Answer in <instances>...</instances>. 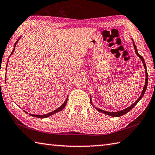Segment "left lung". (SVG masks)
Segmentation results:
<instances>
[{
    "label": "left lung",
    "instance_id": "left-lung-1",
    "mask_svg": "<svg viewBox=\"0 0 155 155\" xmlns=\"http://www.w3.org/2000/svg\"><path fill=\"white\" fill-rule=\"evenodd\" d=\"M132 41H133V45H134V49H135V52H136L137 55L138 56V57L140 58V60H142L143 64H144V68H145V70H146V80H145L146 81H145V85H144V88H143V90H142V91L141 95H140V96L139 97L138 99H137V100L136 101V102H135L133 104H131L130 106L127 107V108H126L125 109H123V110H119V111H118V112H107V111H105V110H101V109H100V108H97V107H95V106H94V104H93V103H92L91 96H90V102H91V105H92L93 106H94V107H95V108L96 109V110H97L99 111V112H102V113H104V114H107V115H109V116L118 117L123 116V115H124L125 114L127 113V112L130 111L131 110L132 108H133L135 106H136L137 103H138L139 101L142 99V97L144 96V94H145V91H146V88H147L148 81V75L147 70H146V66L145 61H144V58H143L142 57V56L139 54L138 52H137V47H136V45H135V43H134L133 39H132Z\"/></svg>",
    "mask_w": 155,
    "mask_h": 155
}]
</instances>
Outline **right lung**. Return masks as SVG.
I'll return each instance as SVG.
<instances>
[{
	"instance_id": "1",
	"label": "right lung",
	"mask_w": 155,
	"mask_h": 155,
	"mask_svg": "<svg viewBox=\"0 0 155 155\" xmlns=\"http://www.w3.org/2000/svg\"><path fill=\"white\" fill-rule=\"evenodd\" d=\"M21 38V37H20ZM19 38L18 40H17V41L15 42V45H14V48H13V50L12 51V52H11V53L10 54V55H11L13 54V53L14 52V51H15V46H16V44L18 43V41H19V38ZM7 66H6V70H7ZM67 101H68V97H66V100H65V102H64V104L61 106H60V107H59V108H58L56 110H53V111H52V112H49V113H47V114H30L29 115H30V116H32V117H37V118H40V119H44V118H47V117H50V116H51V115H53V114H55V113H57V112H60V111H61V110H62L64 108V107H65V106H66V103H67ZM25 112H26V113L28 114V112H26V111H24Z\"/></svg>"
}]
</instances>
